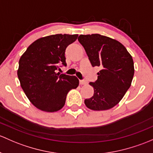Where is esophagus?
<instances>
[{"label": "esophagus", "instance_id": "1", "mask_svg": "<svg viewBox=\"0 0 153 153\" xmlns=\"http://www.w3.org/2000/svg\"><path fill=\"white\" fill-rule=\"evenodd\" d=\"M79 83H80V84H81V85H86V84H87V82H86V81H82V80H80Z\"/></svg>", "mask_w": 153, "mask_h": 153}]
</instances>
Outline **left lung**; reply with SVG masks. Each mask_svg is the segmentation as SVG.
<instances>
[{
	"mask_svg": "<svg viewBox=\"0 0 153 153\" xmlns=\"http://www.w3.org/2000/svg\"><path fill=\"white\" fill-rule=\"evenodd\" d=\"M78 39L91 66L101 68L97 81L89 83L94 94L85 100V105L93 111L112 108L131 86L134 75L133 58L122 43L108 36L98 33L80 35Z\"/></svg>",
	"mask_w": 153,
	"mask_h": 153,
	"instance_id": "8db88e82",
	"label": "left lung"
}]
</instances>
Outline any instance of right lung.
I'll return each mask as SVG.
<instances>
[{
	"label": "right lung",
	"instance_id": "1",
	"mask_svg": "<svg viewBox=\"0 0 153 153\" xmlns=\"http://www.w3.org/2000/svg\"><path fill=\"white\" fill-rule=\"evenodd\" d=\"M78 36L60 33L41 37L20 57L17 70L20 86L30 102L42 111L62 109L67 93L79 85L77 77L56 72L60 64L67 65L65 50Z\"/></svg>",
	"mask_w": 153,
	"mask_h": 153
}]
</instances>
